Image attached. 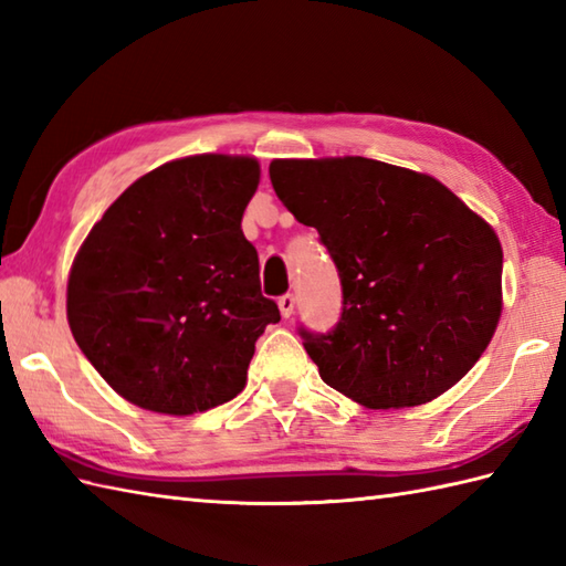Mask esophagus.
<instances>
[{
    "label": "esophagus",
    "instance_id": "34e87169",
    "mask_svg": "<svg viewBox=\"0 0 566 566\" xmlns=\"http://www.w3.org/2000/svg\"><path fill=\"white\" fill-rule=\"evenodd\" d=\"M294 306H296V298H294V294L286 292V294H282V296H280V311H282V316H284V318H290V316L294 314Z\"/></svg>",
    "mask_w": 566,
    "mask_h": 566
}]
</instances>
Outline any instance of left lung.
<instances>
[{"instance_id": "obj_1", "label": "left lung", "mask_w": 566, "mask_h": 566, "mask_svg": "<svg viewBox=\"0 0 566 566\" xmlns=\"http://www.w3.org/2000/svg\"><path fill=\"white\" fill-rule=\"evenodd\" d=\"M270 179L340 276L338 323L296 328L328 387L367 408H406L474 367L501 316L494 228L438 179L379 160H274Z\"/></svg>"}]
</instances>
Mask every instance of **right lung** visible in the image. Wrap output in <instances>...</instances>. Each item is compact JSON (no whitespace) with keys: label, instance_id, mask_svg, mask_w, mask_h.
Segmentation results:
<instances>
[{"label":"right lung","instance_id":"add662e5","mask_svg":"<svg viewBox=\"0 0 566 566\" xmlns=\"http://www.w3.org/2000/svg\"><path fill=\"white\" fill-rule=\"evenodd\" d=\"M258 182L252 158L167 163L130 185L82 243L67 321L126 401L189 416L243 391L258 338L280 321L240 228Z\"/></svg>","mask_w":566,"mask_h":566}]
</instances>
